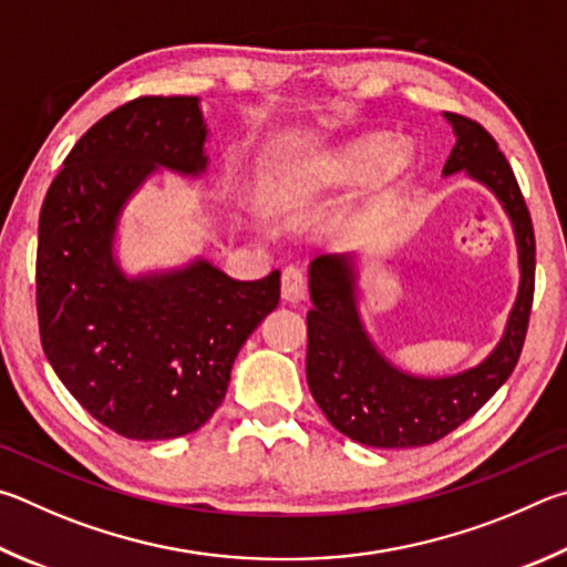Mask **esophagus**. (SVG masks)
<instances>
[{
    "label": "esophagus",
    "mask_w": 567,
    "mask_h": 567,
    "mask_svg": "<svg viewBox=\"0 0 567 567\" xmlns=\"http://www.w3.org/2000/svg\"><path fill=\"white\" fill-rule=\"evenodd\" d=\"M309 293V286H306V274L299 266H286L281 274V296L286 301L299 303Z\"/></svg>",
    "instance_id": "34e87169"
}]
</instances>
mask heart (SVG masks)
I'll return each mask as SVG.
<instances>
[{"label": "heart", "instance_id": "heart-1", "mask_svg": "<svg viewBox=\"0 0 567 567\" xmlns=\"http://www.w3.org/2000/svg\"><path fill=\"white\" fill-rule=\"evenodd\" d=\"M411 148L403 142H389L383 136H363L336 152L276 168L266 182V202L274 212L306 204L309 198L363 184L371 174L393 176L411 164Z\"/></svg>", "mask_w": 567, "mask_h": 567}]
</instances>
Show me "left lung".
Segmentation results:
<instances>
[{
    "label": "left lung",
    "instance_id": "8db88e82",
    "mask_svg": "<svg viewBox=\"0 0 567 567\" xmlns=\"http://www.w3.org/2000/svg\"><path fill=\"white\" fill-rule=\"evenodd\" d=\"M455 146L443 176L463 172L495 196L518 248V293L495 349L481 363L449 375L403 371L371 339L361 316L359 251L319 254L309 264L306 379L336 431L373 449H413L458 429L508 381L528 331L535 286V236L528 206L495 138L471 118L443 112Z\"/></svg>",
    "mask_w": 567,
    "mask_h": 567
}]
</instances>
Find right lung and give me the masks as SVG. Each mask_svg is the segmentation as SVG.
<instances>
[{
    "label": "right lung",
    "mask_w": 567,
    "mask_h": 567,
    "mask_svg": "<svg viewBox=\"0 0 567 567\" xmlns=\"http://www.w3.org/2000/svg\"><path fill=\"white\" fill-rule=\"evenodd\" d=\"M198 96H142L89 128L39 214L37 313L49 363L106 429L194 433L221 405L238 351L281 299V276L238 281L204 256L126 274L118 226L156 174L202 178Z\"/></svg>",
    "instance_id": "1"
}]
</instances>
